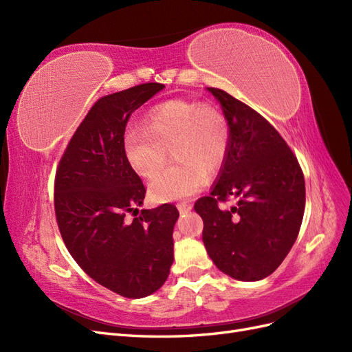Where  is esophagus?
Masks as SVG:
<instances>
[{
    "instance_id": "34e87169",
    "label": "esophagus",
    "mask_w": 352,
    "mask_h": 352,
    "mask_svg": "<svg viewBox=\"0 0 352 352\" xmlns=\"http://www.w3.org/2000/svg\"><path fill=\"white\" fill-rule=\"evenodd\" d=\"M177 210H179L180 214H185V212L192 210V206H190L189 202H179V204H177Z\"/></svg>"
}]
</instances>
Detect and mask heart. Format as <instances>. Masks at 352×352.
Returning <instances> with one entry per match:
<instances>
[{"label": "heart", "instance_id": "obj_1", "mask_svg": "<svg viewBox=\"0 0 352 352\" xmlns=\"http://www.w3.org/2000/svg\"><path fill=\"white\" fill-rule=\"evenodd\" d=\"M230 127L219 107L194 100H168L146 113L144 129L123 136L126 162L141 177L150 179L161 169L166 151L178 164L154 177L150 194L157 201L192 197L206 185L207 176L225 166Z\"/></svg>", "mask_w": 352, "mask_h": 352}]
</instances>
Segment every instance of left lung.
<instances>
[{"label": "left lung", "instance_id": "obj_1", "mask_svg": "<svg viewBox=\"0 0 352 352\" xmlns=\"http://www.w3.org/2000/svg\"><path fill=\"white\" fill-rule=\"evenodd\" d=\"M230 127L225 166L208 197L195 202L204 221L202 241L217 269L238 280H260L279 267L300 232L305 180L300 163L279 132L252 110L217 88ZM230 196L239 204H218Z\"/></svg>", "mask_w": 352, "mask_h": 352}]
</instances>
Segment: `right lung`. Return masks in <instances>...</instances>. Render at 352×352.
Returning <instances> with one entry per match:
<instances>
[{"label":"right lung","instance_id":"obj_1","mask_svg":"<svg viewBox=\"0 0 352 352\" xmlns=\"http://www.w3.org/2000/svg\"><path fill=\"white\" fill-rule=\"evenodd\" d=\"M163 88L150 82L101 97L73 133L56 172V219L66 248L95 282L126 298L160 289L173 263L179 211L163 204L138 214L146 189L123 153L131 114Z\"/></svg>","mask_w":352,"mask_h":352}]
</instances>
